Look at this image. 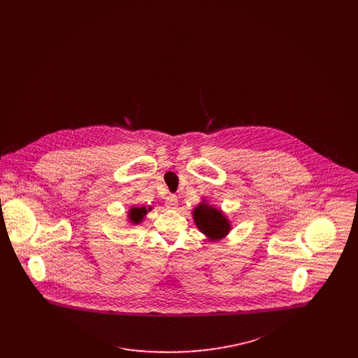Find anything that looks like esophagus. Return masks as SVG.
I'll return each mask as SVG.
<instances>
[{
	"instance_id": "obj_1",
	"label": "esophagus",
	"mask_w": 358,
	"mask_h": 358,
	"mask_svg": "<svg viewBox=\"0 0 358 358\" xmlns=\"http://www.w3.org/2000/svg\"><path fill=\"white\" fill-rule=\"evenodd\" d=\"M177 203H178L177 197H176L174 194H171V196H168V197H166L165 205H166V208H168V209H176V208H177V205H178Z\"/></svg>"
}]
</instances>
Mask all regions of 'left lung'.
<instances>
[{
  "mask_svg": "<svg viewBox=\"0 0 358 358\" xmlns=\"http://www.w3.org/2000/svg\"><path fill=\"white\" fill-rule=\"evenodd\" d=\"M193 222L197 229L204 235L206 241H219L227 238L232 229L231 220L220 208L209 204L208 200L201 199L200 204L192 210Z\"/></svg>",
  "mask_w": 358,
  "mask_h": 358,
  "instance_id": "8db88e82",
  "label": "left lung"
}]
</instances>
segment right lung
Returning a JSON list of instances; mask_svg holds the SVG:
<instances>
[{
    "instance_id": "add662e5",
    "label": "right lung",
    "mask_w": 358,
    "mask_h": 358,
    "mask_svg": "<svg viewBox=\"0 0 358 358\" xmlns=\"http://www.w3.org/2000/svg\"><path fill=\"white\" fill-rule=\"evenodd\" d=\"M152 209H153L152 206H148V208H145V206H136V205L130 206V209L127 210V222L130 225H139V224H142L143 219L146 217V215Z\"/></svg>"
}]
</instances>
